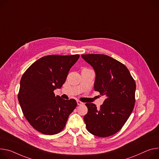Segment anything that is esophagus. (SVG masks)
<instances>
[{
  "label": "esophagus",
  "instance_id": "esophagus-1",
  "mask_svg": "<svg viewBox=\"0 0 159 159\" xmlns=\"http://www.w3.org/2000/svg\"><path fill=\"white\" fill-rule=\"evenodd\" d=\"M77 105H82L84 104L82 102H80V101H79V100L77 101Z\"/></svg>",
  "mask_w": 159,
  "mask_h": 159
}]
</instances>
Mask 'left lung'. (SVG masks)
Instances as JSON below:
<instances>
[{"mask_svg": "<svg viewBox=\"0 0 159 159\" xmlns=\"http://www.w3.org/2000/svg\"><path fill=\"white\" fill-rule=\"evenodd\" d=\"M94 68V88L106 99L99 108L94 103H86L88 112L84 117L86 128L92 134L108 137L123 127L135 103L136 83L127 68L107 55H81Z\"/></svg>", "mask_w": 159, "mask_h": 159, "instance_id": "8db88e82", "label": "left lung"}]
</instances>
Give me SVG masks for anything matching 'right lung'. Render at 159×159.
Wrapping results in <instances>:
<instances>
[{
    "mask_svg": "<svg viewBox=\"0 0 159 159\" xmlns=\"http://www.w3.org/2000/svg\"><path fill=\"white\" fill-rule=\"evenodd\" d=\"M79 57V54L46 56L23 74L18 101L24 116L37 131L48 135L59 133L76 108L74 99H63L56 96L54 91L62 87Z\"/></svg>",
    "mask_w": 159,
    "mask_h": 159,
    "instance_id": "1",
    "label": "right lung"
}]
</instances>
